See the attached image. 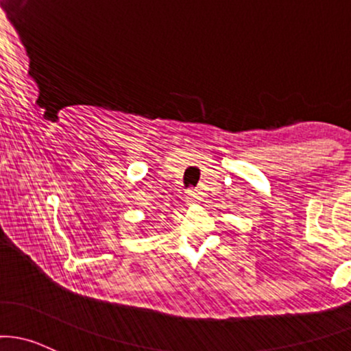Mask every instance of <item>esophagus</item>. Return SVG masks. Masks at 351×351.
I'll list each match as a JSON object with an SVG mask.
<instances>
[{"label": "esophagus", "mask_w": 351, "mask_h": 351, "mask_svg": "<svg viewBox=\"0 0 351 351\" xmlns=\"http://www.w3.org/2000/svg\"><path fill=\"white\" fill-rule=\"evenodd\" d=\"M199 195L196 193V191H191V193H188V196H186V205H195L196 202H199Z\"/></svg>", "instance_id": "34e87169"}]
</instances>
